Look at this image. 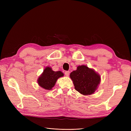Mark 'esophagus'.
<instances>
[{
  "label": "esophagus",
  "mask_w": 131,
  "mask_h": 131,
  "mask_svg": "<svg viewBox=\"0 0 131 131\" xmlns=\"http://www.w3.org/2000/svg\"><path fill=\"white\" fill-rule=\"evenodd\" d=\"M69 73H70V72H69V71H66L65 73H64L65 75H66L67 77H68V76H69Z\"/></svg>",
  "instance_id": "1"
}]
</instances>
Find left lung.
I'll list each match as a JSON object with an SVG mask.
<instances>
[{
    "label": "left lung",
    "mask_w": 131,
    "mask_h": 131,
    "mask_svg": "<svg viewBox=\"0 0 131 131\" xmlns=\"http://www.w3.org/2000/svg\"><path fill=\"white\" fill-rule=\"evenodd\" d=\"M75 89L82 95L93 94L101 82V76L93 69L86 65L79 66L70 74Z\"/></svg>",
    "instance_id": "left-lung-1"
}]
</instances>
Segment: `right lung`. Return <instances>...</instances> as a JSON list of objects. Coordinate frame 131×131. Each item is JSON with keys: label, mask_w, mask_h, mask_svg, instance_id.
<instances>
[{"label": "right lung", "mask_w": 131, "mask_h": 131, "mask_svg": "<svg viewBox=\"0 0 131 131\" xmlns=\"http://www.w3.org/2000/svg\"><path fill=\"white\" fill-rule=\"evenodd\" d=\"M64 76L61 71L54 72L50 67H46L39 77L37 82L39 86L46 90H51L56 84L58 79Z\"/></svg>", "instance_id": "obj_1"}]
</instances>
